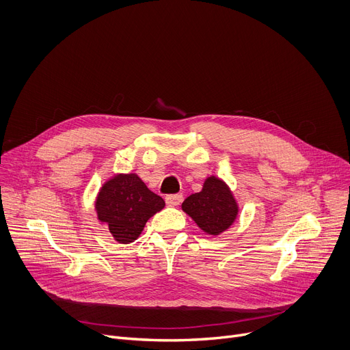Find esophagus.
<instances>
[{
  "label": "esophagus",
  "mask_w": 350,
  "mask_h": 350,
  "mask_svg": "<svg viewBox=\"0 0 350 350\" xmlns=\"http://www.w3.org/2000/svg\"><path fill=\"white\" fill-rule=\"evenodd\" d=\"M183 201V195L181 193H176V195H167L166 196V204L169 206H177L180 205Z\"/></svg>",
  "instance_id": "obj_1"
}]
</instances>
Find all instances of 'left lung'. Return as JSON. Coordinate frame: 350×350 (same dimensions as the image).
Listing matches in <instances>:
<instances>
[{"mask_svg":"<svg viewBox=\"0 0 350 350\" xmlns=\"http://www.w3.org/2000/svg\"><path fill=\"white\" fill-rule=\"evenodd\" d=\"M181 208L209 235H220L230 228L239 211L228 185L215 176L208 177L202 191L189 195Z\"/></svg>","mask_w":350,"mask_h":350,"instance_id":"obj_1","label":"left lung"}]
</instances>
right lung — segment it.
Masks as SVG:
<instances>
[{"mask_svg":"<svg viewBox=\"0 0 350 350\" xmlns=\"http://www.w3.org/2000/svg\"><path fill=\"white\" fill-rule=\"evenodd\" d=\"M163 208V199L134 173L109 178L99 189L95 201L98 220L109 227L119 243L135 241L145 223Z\"/></svg>","mask_w":350,"mask_h":350,"instance_id":"add662e5","label":"right lung"}]
</instances>
